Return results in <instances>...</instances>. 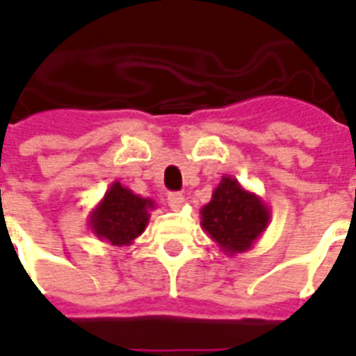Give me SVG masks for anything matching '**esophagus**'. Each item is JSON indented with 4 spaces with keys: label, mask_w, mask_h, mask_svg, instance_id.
I'll list each match as a JSON object with an SVG mask.
<instances>
[{
    "label": "esophagus",
    "mask_w": 356,
    "mask_h": 356,
    "mask_svg": "<svg viewBox=\"0 0 356 356\" xmlns=\"http://www.w3.org/2000/svg\"><path fill=\"white\" fill-rule=\"evenodd\" d=\"M184 203V196L181 192H172V194H168V205L172 209H181Z\"/></svg>",
    "instance_id": "1"
}]
</instances>
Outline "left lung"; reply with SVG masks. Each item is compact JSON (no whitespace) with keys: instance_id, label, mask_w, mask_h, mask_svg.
<instances>
[{"instance_id":"1","label":"left lung","mask_w":356,"mask_h":356,"mask_svg":"<svg viewBox=\"0 0 356 356\" xmlns=\"http://www.w3.org/2000/svg\"><path fill=\"white\" fill-rule=\"evenodd\" d=\"M202 227L226 256L250 250L270 222V209L237 179L224 175L202 211Z\"/></svg>"}]
</instances>
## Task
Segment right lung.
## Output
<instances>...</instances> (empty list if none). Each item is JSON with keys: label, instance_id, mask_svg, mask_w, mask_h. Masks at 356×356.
<instances>
[{"label": "right lung", "instance_id": "obj_1", "mask_svg": "<svg viewBox=\"0 0 356 356\" xmlns=\"http://www.w3.org/2000/svg\"><path fill=\"white\" fill-rule=\"evenodd\" d=\"M156 207L151 197H142L113 181L104 197L89 213V229L104 243L129 246L145 232L151 211Z\"/></svg>", "mask_w": 356, "mask_h": 356}]
</instances>
